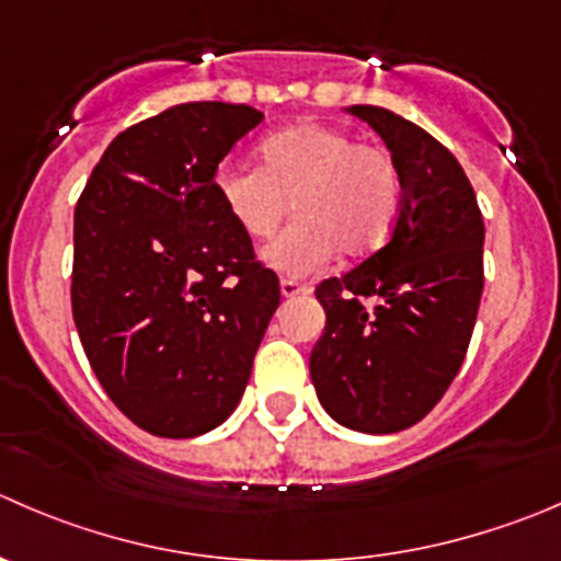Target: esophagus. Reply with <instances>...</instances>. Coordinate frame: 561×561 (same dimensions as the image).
Wrapping results in <instances>:
<instances>
[{"label": "esophagus", "instance_id": "obj_1", "mask_svg": "<svg viewBox=\"0 0 561 561\" xmlns=\"http://www.w3.org/2000/svg\"><path fill=\"white\" fill-rule=\"evenodd\" d=\"M279 287H282V296L285 298H298V296H307L309 293V285H304V282L296 279V276H282Z\"/></svg>", "mask_w": 561, "mask_h": 561}]
</instances>
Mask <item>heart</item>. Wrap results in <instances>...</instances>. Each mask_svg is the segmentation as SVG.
I'll return each mask as SVG.
<instances>
[{"instance_id": "1", "label": "heart", "mask_w": 561, "mask_h": 561, "mask_svg": "<svg viewBox=\"0 0 561 561\" xmlns=\"http://www.w3.org/2000/svg\"><path fill=\"white\" fill-rule=\"evenodd\" d=\"M214 188L238 227L271 238L296 210V221L263 249V263L304 276L331 254H367L383 247L400 216L402 175L378 145L320 123H301L260 145V167H219Z\"/></svg>"}]
</instances>
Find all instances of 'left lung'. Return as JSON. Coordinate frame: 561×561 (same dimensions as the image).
Listing matches in <instances>:
<instances>
[{"instance_id": "obj_1", "label": "left lung", "mask_w": 561, "mask_h": 561, "mask_svg": "<svg viewBox=\"0 0 561 561\" xmlns=\"http://www.w3.org/2000/svg\"><path fill=\"white\" fill-rule=\"evenodd\" d=\"M345 112L394 156L402 205L386 247L314 290L325 329L309 375L334 422L386 436L425 419L463 364L485 282V225L463 167L425 128L380 106Z\"/></svg>"}]
</instances>
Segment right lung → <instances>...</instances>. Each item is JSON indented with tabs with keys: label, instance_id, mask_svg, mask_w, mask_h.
Returning a JSON list of instances; mask_svg holds the SVG:
<instances>
[{
	"label": "right lung",
	"instance_id": "1",
	"mask_svg": "<svg viewBox=\"0 0 561 561\" xmlns=\"http://www.w3.org/2000/svg\"><path fill=\"white\" fill-rule=\"evenodd\" d=\"M260 123L247 103L167 108L114 136L76 205V331L114 405L153 436H203L236 411L279 307L214 188Z\"/></svg>",
	"mask_w": 561,
	"mask_h": 561
}]
</instances>
